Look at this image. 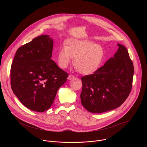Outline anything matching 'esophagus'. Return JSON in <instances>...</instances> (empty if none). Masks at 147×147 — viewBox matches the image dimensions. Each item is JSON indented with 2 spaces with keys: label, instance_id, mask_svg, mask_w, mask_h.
<instances>
[{
  "label": "esophagus",
  "instance_id": "1",
  "mask_svg": "<svg viewBox=\"0 0 147 147\" xmlns=\"http://www.w3.org/2000/svg\"><path fill=\"white\" fill-rule=\"evenodd\" d=\"M74 77V76L72 74H69V76H68V80H71L72 78H73Z\"/></svg>",
  "mask_w": 147,
  "mask_h": 147
}]
</instances>
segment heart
I'll list each match as a JSON object with an SVG mask.
<instances>
[{"mask_svg": "<svg viewBox=\"0 0 147 147\" xmlns=\"http://www.w3.org/2000/svg\"><path fill=\"white\" fill-rule=\"evenodd\" d=\"M104 51L101 46L89 40L69 39L65 47H61L57 53V62L61 68L65 69L73 57L74 65L82 74H91L100 67L103 59Z\"/></svg>", "mask_w": 147, "mask_h": 147, "instance_id": "obj_1", "label": "heart"}]
</instances>
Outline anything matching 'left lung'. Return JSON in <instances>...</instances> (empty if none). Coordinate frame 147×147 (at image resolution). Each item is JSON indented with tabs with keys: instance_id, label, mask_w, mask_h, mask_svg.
Masks as SVG:
<instances>
[{
	"instance_id": "obj_1",
	"label": "left lung",
	"mask_w": 147,
	"mask_h": 147,
	"mask_svg": "<svg viewBox=\"0 0 147 147\" xmlns=\"http://www.w3.org/2000/svg\"><path fill=\"white\" fill-rule=\"evenodd\" d=\"M113 57L94 74L81 77V104L92 113L113 110L126 100L133 84L134 66L129 52L122 45Z\"/></svg>"
}]
</instances>
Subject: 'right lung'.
<instances>
[{
	"label": "right lung",
	"instance_id": "add662e5",
	"mask_svg": "<svg viewBox=\"0 0 147 147\" xmlns=\"http://www.w3.org/2000/svg\"><path fill=\"white\" fill-rule=\"evenodd\" d=\"M53 39L48 35L34 38L16 51L10 70L11 87L29 109L44 112L51 107L68 74L51 59Z\"/></svg>",
	"mask_w": 147,
	"mask_h": 147
}]
</instances>
